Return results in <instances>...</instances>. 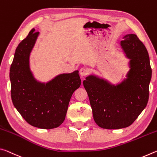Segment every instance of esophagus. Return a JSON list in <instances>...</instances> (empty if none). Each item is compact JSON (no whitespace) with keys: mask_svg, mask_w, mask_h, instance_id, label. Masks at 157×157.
I'll return each instance as SVG.
<instances>
[{"mask_svg":"<svg viewBox=\"0 0 157 157\" xmlns=\"http://www.w3.org/2000/svg\"><path fill=\"white\" fill-rule=\"evenodd\" d=\"M88 73H89V71L87 70L86 68H82L80 69V70H79V75H80L82 78H84V76L88 75Z\"/></svg>","mask_w":157,"mask_h":157,"instance_id":"obj_1","label":"esophagus"}]
</instances>
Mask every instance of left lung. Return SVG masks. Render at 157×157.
<instances>
[{
  "label": "left lung",
  "mask_w": 157,
  "mask_h": 157,
  "mask_svg": "<svg viewBox=\"0 0 157 157\" xmlns=\"http://www.w3.org/2000/svg\"><path fill=\"white\" fill-rule=\"evenodd\" d=\"M120 46L129 59L126 78L116 84L91 74L83 85L88 94L94 119L101 128L118 129L129 127L147 106L152 78L150 57L134 34L124 35Z\"/></svg>",
  "instance_id": "8db88e82"
}]
</instances>
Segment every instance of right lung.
Instances as JSON below:
<instances>
[{"label": "right lung", "mask_w": 157, "mask_h": 157, "mask_svg": "<svg viewBox=\"0 0 157 157\" xmlns=\"http://www.w3.org/2000/svg\"><path fill=\"white\" fill-rule=\"evenodd\" d=\"M39 35L32 29L16 49L10 68L11 96L14 107L32 126L56 128L64 121L73 94L81 85L79 71L62 73L41 82L30 68L32 50Z\"/></svg>", "instance_id": "1"}]
</instances>
